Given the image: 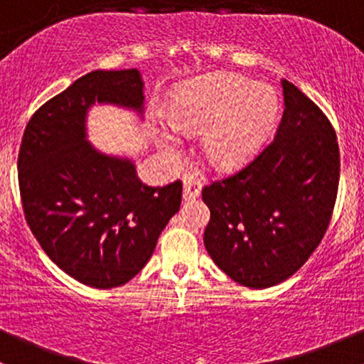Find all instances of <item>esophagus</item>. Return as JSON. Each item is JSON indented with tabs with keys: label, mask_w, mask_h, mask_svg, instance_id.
Wrapping results in <instances>:
<instances>
[{
	"label": "esophagus",
	"mask_w": 364,
	"mask_h": 364,
	"mask_svg": "<svg viewBox=\"0 0 364 364\" xmlns=\"http://www.w3.org/2000/svg\"><path fill=\"white\" fill-rule=\"evenodd\" d=\"M182 183H183V201H191V200H196L198 196H200L201 193V183L198 181L194 175L191 173H186L182 178Z\"/></svg>",
	"instance_id": "obj_1"
}]
</instances>
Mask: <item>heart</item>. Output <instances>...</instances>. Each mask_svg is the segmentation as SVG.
I'll return each mask as SVG.
<instances>
[{
    "label": "heart",
    "instance_id": "b5f03b06",
    "mask_svg": "<svg viewBox=\"0 0 364 364\" xmlns=\"http://www.w3.org/2000/svg\"><path fill=\"white\" fill-rule=\"evenodd\" d=\"M168 124L152 127L156 141L175 154L173 133H200L205 159L219 171L247 166L264 147L279 119V100L266 84L235 73H208L175 87L166 107Z\"/></svg>",
    "mask_w": 364,
    "mask_h": 364
}]
</instances>
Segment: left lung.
I'll return each mask as SVG.
<instances>
[{"label":"left lung","mask_w":364,"mask_h":364,"mask_svg":"<svg viewBox=\"0 0 364 364\" xmlns=\"http://www.w3.org/2000/svg\"><path fill=\"white\" fill-rule=\"evenodd\" d=\"M275 140L237 175L203 189L213 263L250 289L294 275L324 237L340 181V151L322 110L282 80Z\"/></svg>","instance_id":"1"}]
</instances>
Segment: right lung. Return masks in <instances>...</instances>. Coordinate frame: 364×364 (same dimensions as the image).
<instances>
[{"instance_id": "1", "label": "right lung", "mask_w": 364, "mask_h": 364, "mask_svg": "<svg viewBox=\"0 0 364 364\" xmlns=\"http://www.w3.org/2000/svg\"><path fill=\"white\" fill-rule=\"evenodd\" d=\"M144 85L136 68L91 71L42 105L22 136L17 168L26 220L63 272L96 289L129 282L181 208V181L147 186L129 157L105 154L87 140L95 105L144 121Z\"/></svg>"}]
</instances>
